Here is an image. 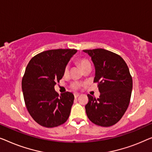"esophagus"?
Segmentation results:
<instances>
[{"mask_svg": "<svg viewBox=\"0 0 152 152\" xmlns=\"http://www.w3.org/2000/svg\"><path fill=\"white\" fill-rule=\"evenodd\" d=\"M78 96H79V94H78V93L74 94V98H76L77 97H78Z\"/></svg>", "mask_w": 152, "mask_h": 152, "instance_id": "esophagus-1", "label": "esophagus"}]
</instances>
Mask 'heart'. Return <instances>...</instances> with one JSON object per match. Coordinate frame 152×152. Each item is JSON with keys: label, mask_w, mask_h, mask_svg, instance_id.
Here are the masks:
<instances>
[{"label": "heart", "mask_w": 152, "mask_h": 152, "mask_svg": "<svg viewBox=\"0 0 152 152\" xmlns=\"http://www.w3.org/2000/svg\"><path fill=\"white\" fill-rule=\"evenodd\" d=\"M78 63L80 65L81 67L83 68V69H85V68H87V67H89V66H91L89 61L86 58L79 59ZM69 65H66L65 68H64V74H65V75H67V74H69ZM80 86H81V83L80 82H78V81H74V82L72 83V85H71L72 88L74 89H78Z\"/></svg>", "instance_id": "obj_1"}]
</instances>
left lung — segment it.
<instances>
[{"instance_id":"8db88e82","label":"left lung","mask_w":152,"mask_h":152,"mask_svg":"<svg viewBox=\"0 0 152 152\" xmlns=\"http://www.w3.org/2000/svg\"><path fill=\"white\" fill-rule=\"evenodd\" d=\"M95 67L94 82L100 94L97 99L88 94L85 105L88 118L96 125L110 127L121 119L129 106L132 78L125 61L119 55L104 49L85 50Z\"/></svg>"}]
</instances>
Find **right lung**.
Instances as JSON below:
<instances>
[{"label":"right lung","mask_w":152,"mask_h":152,"mask_svg":"<svg viewBox=\"0 0 152 152\" xmlns=\"http://www.w3.org/2000/svg\"><path fill=\"white\" fill-rule=\"evenodd\" d=\"M76 52L72 49L45 51L34 56L27 66L22 79L23 97L29 114L40 125L57 127L69 118L74 96L69 91L59 95L54 86Z\"/></svg>","instance_id":"add662e5"}]
</instances>
